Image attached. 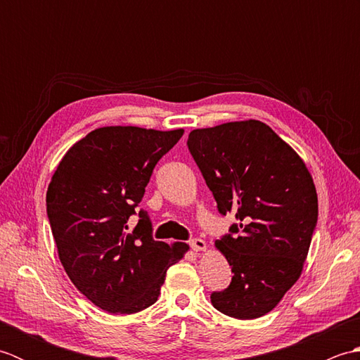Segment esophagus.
<instances>
[{
  "instance_id": "34e87169",
  "label": "esophagus",
  "mask_w": 360,
  "mask_h": 360,
  "mask_svg": "<svg viewBox=\"0 0 360 360\" xmlns=\"http://www.w3.org/2000/svg\"><path fill=\"white\" fill-rule=\"evenodd\" d=\"M188 244H190V248H192V250H195V252H204L205 250V241H202V240H200V238H195V240H192V241H188Z\"/></svg>"
}]
</instances>
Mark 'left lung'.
<instances>
[{"label": "left lung", "mask_w": 360, "mask_h": 360, "mask_svg": "<svg viewBox=\"0 0 360 360\" xmlns=\"http://www.w3.org/2000/svg\"><path fill=\"white\" fill-rule=\"evenodd\" d=\"M187 145L221 215L235 212L240 221L215 243L233 277L212 292V304L233 319L262 317L303 271L319 217L312 176L259 120L193 129Z\"/></svg>", "instance_id": "1"}]
</instances>
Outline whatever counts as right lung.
<instances>
[{"label":"right lung","mask_w":360,"mask_h":360,"mask_svg":"<svg viewBox=\"0 0 360 360\" xmlns=\"http://www.w3.org/2000/svg\"><path fill=\"white\" fill-rule=\"evenodd\" d=\"M184 129L103 127L75 142L60 160L46 193V210L68 277L96 307L134 314L158 300L167 269L186 243L153 240L148 213L139 210L159 159ZM131 214L140 221L127 227Z\"/></svg>","instance_id":"add662e5"}]
</instances>
